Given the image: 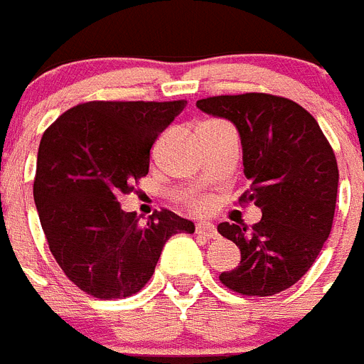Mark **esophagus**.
I'll return each mask as SVG.
<instances>
[{"instance_id": "obj_1", "label": "esophagus", "mask_w": 364, "mask_h": 364, "mask_svg": "<svg viewBox=\"0 0 364 364\" xmlns=\"http://www.w3.org/2000/svg\"><path fill=\"white\" fill-rule=\"evenodd\" d=\"M196 233L203 235L207 239H216V237H218V231H216V228L210 224V222H200V224L196 225Z\"/></svg>"}]
</instances>
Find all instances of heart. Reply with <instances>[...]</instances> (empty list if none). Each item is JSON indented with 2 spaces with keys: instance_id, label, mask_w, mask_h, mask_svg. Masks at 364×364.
I'll use <instances>...</instances> for the list:
<instances>
[{
  "instance_id": "obj_1",
  "label": "heart",
  "mask_w": 364,
  "mask_h": 364,
  "mask_svg": "<svg viewBox=\"0 0 364 364\" xmlns=\"http://www.w3.org/2000/svg\"><path fill=\"white\" fill-rule=\"evenodd\" d=\"M210 124H213V122H210ZM188 205H191L194 210H207L210 203L205 200V198H196V200L188 201Z\"/></svg>"
}]
</instances>
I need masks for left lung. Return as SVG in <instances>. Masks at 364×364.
<instances>
[{
	"label": "left lung",
	"mask_w": 364,
	"mask_h": 364,
	"mask_svg": "<svg viewBox=\"0 0 364 364\" xmlns=\"http://www.w3.org/2000/svg\"><path fill=\"white\" fill-rule=\"evenodd\" d=\"M196 105L237 125L244 176L252 181L239 203L262 210L252 228L218 225L240 250L239 267L222 272L220 283L242 296L283 292L313 267L331 233L338 187L331 144L313 114L289 97L246 92Z\"/></svg>",
	"instance_id": "1"
}]
</instances>
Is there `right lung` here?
Listing matches in <instances>:
<instances>
[{"mask_svg": "<svg viewBox=\"0 0 364 364\" xmlns=\"http://www.w3.org/2000/svg\"><path fill=\"white\" fill-rule=\"evenodd\" d=\"M185 107V100L79 103L42 135L33 183L38 218L66 277L94 298L136 294L166 240L194 233L191 220L168 209L140 225L118 201L146 177L151 146Z\"/></svg>", "mask_w": 364, "mask_h": 364, "instance_id": "right-lung-1", "label": "right lung"}]
</instances>
